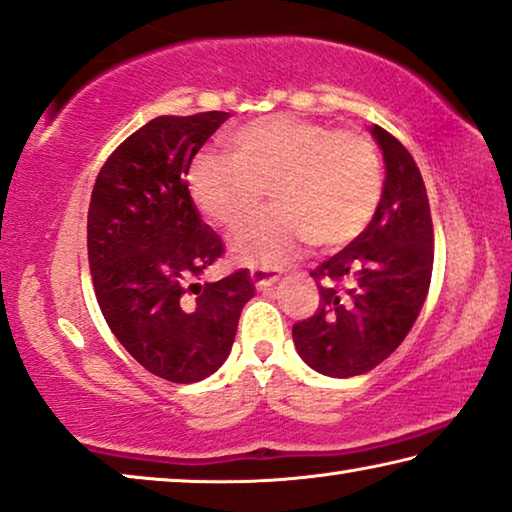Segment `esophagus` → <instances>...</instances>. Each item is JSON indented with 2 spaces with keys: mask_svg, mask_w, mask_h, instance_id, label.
Returning <instances> with one entry per match:
<instances>
[{
  "mask_svg": "<svg viewBox=\"0 0 512 512\" xmlns=\"http://www.w3.org/2000/svg\"><path fill=\"white\" fill-rule=\"evenodd\" d=\"M250 278H253L257 290H269L278 280V273L273 269H266V266H255V269H250Z\"/></svg>",
  "mask_w": 512,
  "mask_h": 512,
  "instance_id": "esophagus-1",
  "label": "esophagus"
}]
</instances>
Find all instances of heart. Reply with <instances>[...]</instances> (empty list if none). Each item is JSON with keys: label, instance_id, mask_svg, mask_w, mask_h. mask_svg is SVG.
Instances as JSON below:
<instances>
[{"label": "heart", "instance_id": "1", "mask_svg": "<svg viewBox=\"0 0 512 512\" xmlns=\"http://www.w3.org/2000/svg\"><path fill=\"white\" fill-rule=\"evenodd\" d=\"M273 187L276 206L236 229L229 250L243 264L278 266L306 246H343L369 225L383 194L378 150L364 134L271 115L241 127L232 148L192 164L194 204L220 227L248 218Z\"/></svg>", "mask_w": 512, "mask_h": 512}]
</instances>
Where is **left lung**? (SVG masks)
I'll list each match as a JSON object with an SVG mask.
<instances>
[{"mask_svg": "<svg viewBox=\"0 0 512 512\" xmlns=\"http://www.w3.org/2000/svg\"><path fill=\"white\" fill-rule=\"evenodd\" d=\"M371 136L383 150V197L369 227L322 262L320 306L297 322L299 357L322 376H362L399 348L427 299L434 269V225L413 155L383 127Z\"/></svg>", "mask_w": 512, "mask_h": 512, "instance_id": "1", "label": "left lung"}]
</instances>
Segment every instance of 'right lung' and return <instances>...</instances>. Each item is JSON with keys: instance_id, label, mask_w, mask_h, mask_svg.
Segmentation results:
<instances>
[{"instance_id": "right-lung-1", "label": "right lung", "mask_w": 512, "mask_h": 512, "mask_svg": "<svg viewBox=\"0 0 512 512\" xmlns=\"http://www.w3.org/2000/svg\"><path fill=\"white\" fill-rule=\"evenodd\" d=\"M229 118L160 115L115 148L88 211V259L106 325L143 369L199 383L232 350L243 306L255 297L246 269L201 283L222 241L201 220L185 174Z\"/></svg>"}]
</instances>
